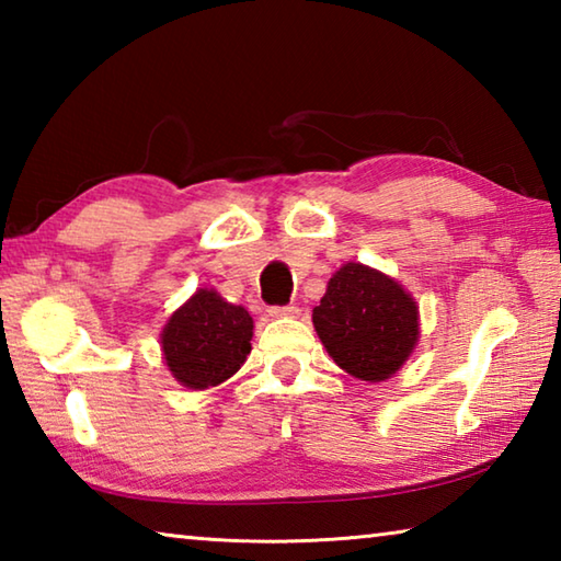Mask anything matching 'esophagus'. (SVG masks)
<instances>
[{
    "instance_id": "esophagus-1",
    "label": "esophagus",
    "mask_w": 561,
    "mask_h": 561,
    "mask_svg": "<svg viewBox=\"0 0 561 561\" xmlns=\"http://www.w3.org/2000/svg\"><path fill=\"white\" fill-rule=\"evenodd\" d=\"M267 311H270V317H294L299 309L294 307V304H287V307H270Z\"/></svg>"
}]
</instances>
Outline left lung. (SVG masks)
I'll return each instance as SVG.
<instances>
[{"mask_svg": "<svg viewBox=\"0 0 561 561\" xmlns=\"http://www.w3.org/2000/svg\"><path fill=\"white\" fill-rule=\"evenodd\" d=\"M311 319L336 366L368 383L391 378L421 334L411 294L388 274L358 262L344 264L329 279Z\"/></svg>", "mask_w": 561, "mask_h": 561, "instance_id": "obj_1", "label": "left lung"}]
</instances>
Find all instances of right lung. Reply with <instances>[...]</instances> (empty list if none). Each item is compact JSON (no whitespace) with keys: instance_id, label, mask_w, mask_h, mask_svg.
Listing matches in <instances>:
<instances>
[{"instance_id":"add662e5","label":"right lung","mask_w":561,"mask_h":561,"mask_svg":"<svg viewBox=\"0 0 561 561\" xmlns=\"http://www.w3.org/2000/svg\"><path fill=\"white\" fill-rule=\"evenodd\" d=\"M252 329L244 307L225 301L215 289H197L160 334L168 371L193 391L227 381L252 351Z\"/></svg>"}]
</instances>
